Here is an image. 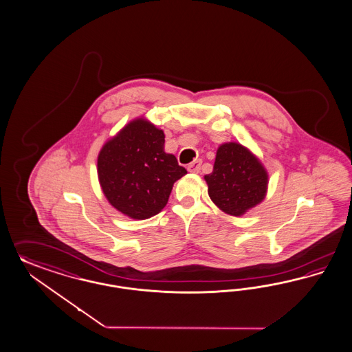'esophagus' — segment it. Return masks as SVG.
Returning a JSON list of instances; mask_svg holds the SVG:
<instances>
[{
	"mask_svg": "<svg viewBox=\"0 0 352 352\" xmlns=\"http://www.w3.org/2000/svg\"><path fill=\"white\" fill-rule=\"evenodd\" d=\"M200 166H201V160H195L191 164L187 165V170L190 173H197L200 170Z\"/></svg>",
	"mask_w": 352,
	"mask_h": 352,
	"instance_id": "1",
	"label": "esophagus"
}]
</instances>
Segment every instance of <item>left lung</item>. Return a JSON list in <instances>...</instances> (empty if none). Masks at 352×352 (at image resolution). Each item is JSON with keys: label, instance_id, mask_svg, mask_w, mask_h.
Returning <instances> with one entry per match:
<instances>
[{"label": "left lung", "instance_id": "obj_1", "mask_svg": "<svg viewBox=\"0 0 352 352\" xmlns=\"http://www.w3.org/2000/svg\"><path fill=\"white\" fill-rule=\"evenodd\" d=\"M208 195L219 209L241 217L267 196V171L261 161L239 143L219 146L213 171L204 177Z\"/></svg>", "mask_w": 352, "mask_h": 352}]
</instances>
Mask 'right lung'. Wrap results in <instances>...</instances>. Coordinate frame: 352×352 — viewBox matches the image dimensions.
Listing matches in <instances>:
<instances>
[{
    "instance_id": "1",
    "label": "right lung",
    "mask_w": 352,
    "mask_h": 352,
    "mask_svg": "<svg viewBox=\"0 0 352 352\" xmlns=\"http://www.w3.org/2000/svg\"><path fill=\"white\" fill-rule=\"evenodd\" d=\"M165 133L144 117L129 122L98 153L97 175L110 206L133 219L156 216L187 174L164 151Z\"/></svg>"
}]
</instances>
